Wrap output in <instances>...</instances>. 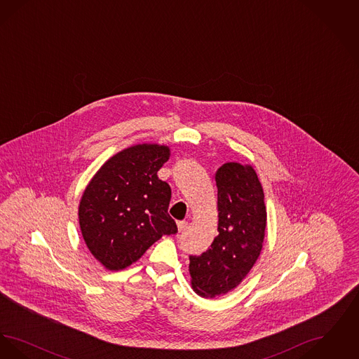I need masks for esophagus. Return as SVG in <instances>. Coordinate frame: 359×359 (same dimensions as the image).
<instances>
[{
    "mask_svg": "<svg viewBox=\"0 0 359 359\" xmlns=\"http://www.w3.org/2000/svg\"><path fill=\"white\" fill-rule=\"evenodd\" d=\"M188 223L186 221H180V222H177V229H179V231L182 233V231H184L186 230V227H187Z\"/></svg>",
    "mask_w": 359,
    "mask_h": 359,
    "instance_id": "1",
    "label": "esophagus"
}]
</instances>
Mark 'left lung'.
<instances>
[{
    "mask_svg": "<svg viewBox=\"0 0 359 359\" xmlns=\"http://www.w3.org/2000/svg\"><path fill=\"white\" fill-rule=\"evenodd\" d=\"M218 236L208 250L189 257L191 287L205 299L237 288L262 250L266 227L264 189L249 164L226 163L215 172Z\"/></svg>",
    "mask_w": 359,
    "mask_h": 359,
    "instance_id": "8db88e82",
    "label": "left lung"
}]
</instances>
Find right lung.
Masks as SVG:
<instances>
[{
    "label": "right lung",
    "mask_w": 359,
    "mask_h": 359,
    "mask_svg": "<svg viewBox=\"0 0 359 359\" xmlns=\"http://www.w3.org/2000/svg\"><path fill=\"white\" fill-rule=\"evenodd\" d=\"M170 156L168 145H132L106 160L86 186L79 226L104 269H126L156 241L177 233L168 214L171 187L157 176Z\"/></svg>",
    "instance_id": "add662e5"
}]
</instances>
